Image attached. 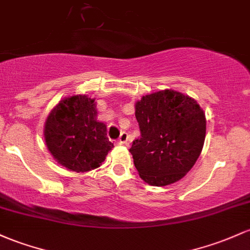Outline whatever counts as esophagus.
Wrapping results in <instances>:
<instances>
[{"label":"esophagus","mask_w":250,"mask_h":250,"mask_svg":"<svg viewBox=\"0 0 250 250\" xmlns=\"http://www.w3.org/2000/svg\"><path fill=\"white\" fill-rule=\"evenodd\" d=\"M127 141H128V133H127V131H122V133H121L119 140H117V144L125 145V144H127Z\"/></svg>","instance_id":"34e87169"}]
</instances>
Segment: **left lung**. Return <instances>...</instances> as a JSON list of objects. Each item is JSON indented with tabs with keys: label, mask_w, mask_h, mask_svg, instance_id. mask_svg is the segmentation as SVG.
<instances>
[{
	"label": "left lung",
	"mask_w": 250,
	"mask_h": 250,
	"mask_svg": "<svg viewBox=\"0 0 250 250\" xmlns=\"http://www.w3.org/2000/svg\"><path fill=\"white\" fill-rule=\"evenodd\" d=\"M140 135L129 152L139 175L153 186L173 184L188 173L202 152L205 114L193 98L174 90L146 95L135 104Z\"/></svg>",
	"instance_id": "1"
}]
</instances>
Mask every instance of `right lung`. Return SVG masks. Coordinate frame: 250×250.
<instances>
[{
    "label": "right lung",
    "instance_id": "right-lung-1",
    "mask_svg": "<svg viewBox=\"0 0 250 250\" xmlns=\"http://www.w3.org/2000/svg\"><path fill=\"white\" fill-rule=\"evenodd\" d=\"M96 116L95 100L77 95L62 100L46 120L48 150L70 171L97 168L114 147L106 135V125L98 122Z\"/></svg>",
    "mask_w": 250,
    "mask_h": 250
}]
</instances>
